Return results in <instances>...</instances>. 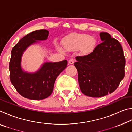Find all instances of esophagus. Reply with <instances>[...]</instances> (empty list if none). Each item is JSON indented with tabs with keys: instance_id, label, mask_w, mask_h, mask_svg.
<instances>
[{
	"instance_id": "esophagus-1",
	"label": "esophagus",
	"mask_w": 132,
	"mask_h": 132,
	"mask_svg": "<svg viewBox=\"0 0 132 132\" xmlns=\"http://www.w3.org/2000/svg\"><path fill=\"white\" fill-rule=\"evenodd\" d=\"M69 63L70 64H73V63H74L75 62V60L73 59H70L69 60Z\"/></svg>"
}]
</instances>
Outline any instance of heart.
Listing matches in <instances>:
<instances>
[{
    "instance_id": "1",
    "label": "heart",
    "mask_w": 132,
    "mask_h": 132,
    "mask_svg": "<svg viewBox=\"0 0 132 132\" xmlns=\"http://www.w3.org/2000/svg\"><path fill=\"white\" fill-rule=\"evenodd\" d=\"M63 44L67 51H74L82 48L84 52H88L93 48L94 40L87 34L73 35L66 38L63 41ZM58 50L63 51V49L59 46Z\"/></svg>"
}]
</instances>
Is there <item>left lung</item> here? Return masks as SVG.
Listing matches in <instances>:
<instances>
[{
    "instance_id": "8db88e82",
    "label": "left lung",
    "mask_w": 132,
    "mask_h": 132,
    "mask_svg": "<svg viewBox=\"0 0 132 132\" xmlns=\"http://www.w3.org/2000/svg\"><path fill=\"white\" fill-rule=\"evenodd\" d=\"M102 42L90 54L76 57L80 90L84 95L101 97L113 93L125 76V58L119 42L101 32Z\"/></svg>"
}]
</instances>
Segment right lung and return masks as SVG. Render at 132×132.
I'll return each mask as SVG.
<instances>
[{"mask_svg":"<svg viewBox=\"0 0 132 132\" xmlns=\"http://www.w3.org/2000/svg\"><path fill=\"white\" fill-rule=\"evenodd\" d=\"M49 31L37 30L26 35L13 48L9 63L10 79L20 94L30 100L48 98L53 90L56 79L66 68L68 62H45L34 73L27 72L21 68L24 52L31 45L47 39Z\"/></svg>","mask_w":132,"mask_h":132,"instance_id":"obj_1","label":"right lung"}]
</instances>
